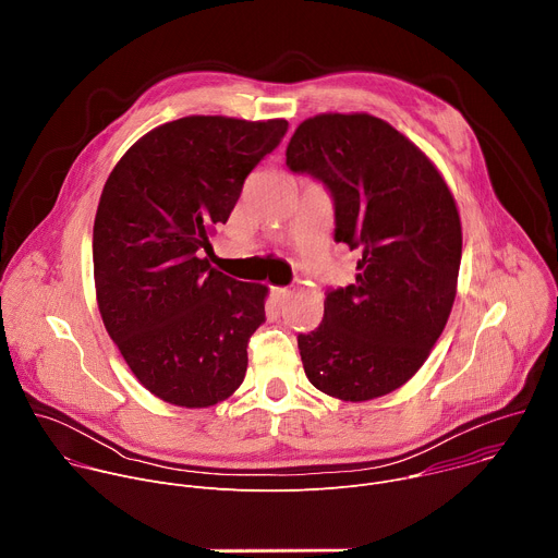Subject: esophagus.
I'll return each mask as SVG.
<instances>
[{
  "label": "esophagus",
  "instance_id": "esophagus-1",
  "mask_svg": "<svg viewBox=\"0 0 558 558\" xmlns=\"http://www.w3.org/2000/svg\"><path fill=\"white\" fill-rule=\"evenodd\" d=\"M291 295H293V291L287 289V287H276V289H274V298H276L278 304H284Z\"/></svg>",
  "mask_w": 558,
  "mask_h": 558
}]
</instances>
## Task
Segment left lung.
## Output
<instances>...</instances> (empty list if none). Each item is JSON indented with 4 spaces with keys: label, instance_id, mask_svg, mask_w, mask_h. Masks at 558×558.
I'll list each match as a JSON object with an SVG mask.
<instances>
[{
    "label": "left lung",
    "instance_id": "obj_1",
    "mask_svg": "<svg viewBox=\"0 0 558 558\" xmlns=\"http://www.w3.org/2000/svg\"><path fill=\"white\" fill-rule=\"evenodd\" d=\"M287 166L323 181L336 241L360 252L355 282L325 300L320 327L298 336L308 381L342 402L404 386L439 340L457 295L461 220L430 158L366 112L302 121Z\"/></svg>",
    "mask_w": 558,
    "mask_h": 558
}]
</instances>
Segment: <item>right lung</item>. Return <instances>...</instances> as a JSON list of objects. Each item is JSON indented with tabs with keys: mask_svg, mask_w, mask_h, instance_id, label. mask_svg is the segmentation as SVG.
Returning a JSON list of instances; mask_svg holds the SVG:
<instances>
[{
	"mask_svg": "<svg viewBox=\"0 0 558 558\" xmlns=\"http://www.w3.org/2000/svg\"><path fill=\"white\" fill-rule=\"evenodd\" d=\"M287 128L284 119L183 117L141 136L106 181L93 231L97 304L158 400L207 409L245 379L269 289L225 276L203 254Z\"/></svg>",
	"mask_w": 558,
	"mask_h": 558,
	"instance_id": "right-lung-1",
	"label": "right lung"
}]
</instances>
